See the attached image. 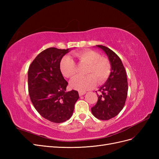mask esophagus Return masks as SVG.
Masks as SVG:
<instances>
[{"mask_svg":"<svg viewBox=\"0 0 159 159\" xmlns=\"http://www.w3.org/2000/svg\"><path fill=\"white\" fill-rule=\"evenodd\" d=\"M85 93L86 92L84 91H79V95H80V96H81V95H84Z\"/></svg>","mask_w":159,"mask_h":159,"instance_id":"34e87169","label":"esophagus"}]
</instances>
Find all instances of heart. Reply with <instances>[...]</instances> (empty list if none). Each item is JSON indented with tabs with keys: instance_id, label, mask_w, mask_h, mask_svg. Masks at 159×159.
Here are the masks:
<instances>
[{
	"instance_id": "obj_1",
	"label": "heart",
	"mask_w": 159,
	"mask_h": 159,
	"mask_svg": "<svg viewBox=\"0 0 159 159\" xmlns=\"http://www.w3.org/2000/svg\"><path fill=\"white\" fill-rule=\"evenodd\" d=\"M74 56L78 60L80 64L87 65L85 77L77 76L71 80V86L79 91H85L93 88L98 83H103L111 73V65L108 60L101 57L97 52L87 50L75 53ZM60 70L66 78H72L77 71L76 64L70 56H66L60 61Z\"/></svg>"
}]
</instances>
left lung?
<instances>
[{"label":"left lung","instance_id":"8db88e82","mask_svg":"<svg viewBox=\"0 0 159 159\" xmlns=\"http://www.w3.org/2000/svg\"><path fill=\"white\" fill-rule=\"evenodd\" d=\"M96 47L102 49L108 57L111 73L105 83L101 86L97 94L98 100L91 110L93 116L101 120H109L123 109L127 96L128 84L125 69L119 57L109 48L102 45Z\"/></svg>","mask_w":159,"mask_h":159}]
</instances>
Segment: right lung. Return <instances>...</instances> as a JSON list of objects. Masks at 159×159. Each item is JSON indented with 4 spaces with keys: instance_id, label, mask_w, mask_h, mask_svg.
Listing matches in <instances>:
<instances>
[{
    "instance_id": "1",
    "label": "right lung",
    "mask_w": 159,
    "mask_h": 159,
    "mask_svg": "<svg viewBox=\"0 0 159 159\" xmlns=\"http://www.w3.org/2000/svg\"><path fill=\"white\" fill-rule=\"evenodd\" d=\"M70 51L47 48L36 57L28 69V85L31 102L41 116L53 123L68 120L79 99L77 91H66L68 83L60 70L61 58Z\"/></svg>"
}]
</instances>
